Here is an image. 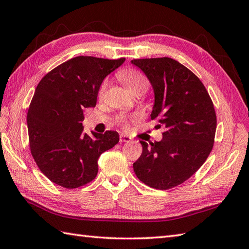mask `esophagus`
<instances>
[{"instance_id":"obj_1","label":"esophagus","mask_w":249,"mask_h":249,"mask_svg":"<svg viewBox=\"0 0 249 249\" xmlns=\"http://www.w3.org/2000/svg\"><path fill=\"white\" fill-rule=\"evenodd\" d=\"M129 141H130V138L128 136H126L124 134L120 135V142H129Z\"/></svg>"}]
</instances>
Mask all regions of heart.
Returning <instances> with one entry per match:
<instances>
[{
  "label": "heart",
  "instance_id": "1",
  "mask_svg": "<svg viewBox=\"0 0 249 249\" xmlns=\"http://www.w3.org/2000/svg\"><path fill=\"white\" fill-rule=\"evenodd\" d=\"M118 75H119V79L122 81V83H123V84L126 86V89H127L130 92L134 90H137V89L144 91L148 89L147 79H145L142 73L139 72L138 70L125 69V70L120 71ZM106 86H107V82L102 83L100 90H99L100 95L104 94ZM118 121H119V123L123 126H127L130 119L127 118V116L123 115V116H120Z\"/></svg>",
  "mask_w": 249,
  "mask_h": 249
}]
</instances>
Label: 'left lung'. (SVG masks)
<instances>
[{"mask_svg": "<svg viewBox=\"0 0 249 249\" xmlns=\"http://www.w3.org/2000/svg\"><path fill=\"white\" fill-rule=\"evenodd\" d=\"M154 92L151 120L164 127L160 141H140L142 153L134 172L147 186L167 190L186 181L213 149L217 119L213 101L198 77L168 57L134 59Z\"/></svg>", "mask_w": 249, "mask_h": 249, "instance_id": "obj_1", "label": "left lung"}]
</instances>
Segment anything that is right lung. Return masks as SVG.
<instances>
[{"mask_svg": "<svg viewBox=\"0 0 249 249\" xmlns=\"http://www.w3.org/2000/svg\"><path fill=\"white\" fill-rule=\"evenodd\" d=\"M79 56L56 67L36 86L27 114L31 154L41 172L67 189L90 182L98 159L119 142L118 131L84 133L83 110L94 108L102 81L123 65Z\"/></svg>", "mask_w": 249, "mask_h": 249, "instance_id": "right-lung-1", "label": "right lung"}]
</instances>
